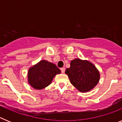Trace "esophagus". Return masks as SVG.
Segmentation results:
<instances>
[{"mask_svg":"<svg viewBox=\"0 0 122 122\" xmlns=\"http://www.w3.org/2000/svg\"><path fill=\"white\" fill-rule=\"evenodd\" d=\"M60 70H61V72H62V73H64L65 71V68H60Z\"/></svg>","mask_w":122,"mask_h":122,"instance_id":"34e87169","label":"esophagus"}]
</instances>
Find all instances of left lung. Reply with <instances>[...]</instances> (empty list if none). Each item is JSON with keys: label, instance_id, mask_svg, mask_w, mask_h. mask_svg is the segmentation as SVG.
<instances>
[{"label": "left lung", "instance_id": "obj_1", "mask_svg": "<svg viewBox=\"0 0 122 122\" xmlns=\"http://www.w3.org/2000/svg\"><path fill=\"white\" fill-rule=\"evenodd\" d=\"M65 73L70 82L79 91L87 92L93 89L100 80V73L93 63L79 59L71 60Z\"/></svg>", "mask_w": 122, "mask_h": 122}]
</instances>
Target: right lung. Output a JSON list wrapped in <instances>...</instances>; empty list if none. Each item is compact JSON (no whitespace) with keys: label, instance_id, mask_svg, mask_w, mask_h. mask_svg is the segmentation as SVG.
I'll list each match as a JSON object with an SVG mask.
<instances>
[{"label":"right lung","instance_id":"1","mask_svg":"<svg viewBox=\"0 0 122 122\" xmlns=\"http://www.w3.org/2000/svg\"><path fill=\"white\" fill-rule=\"evenodd\" d=\"M60 70L54 63L43 60L30 68L28 71V81L35 89H43L49 86L56 74Z\"/></svg>","mask_w":122,"mask_h":122}]
</instances>
